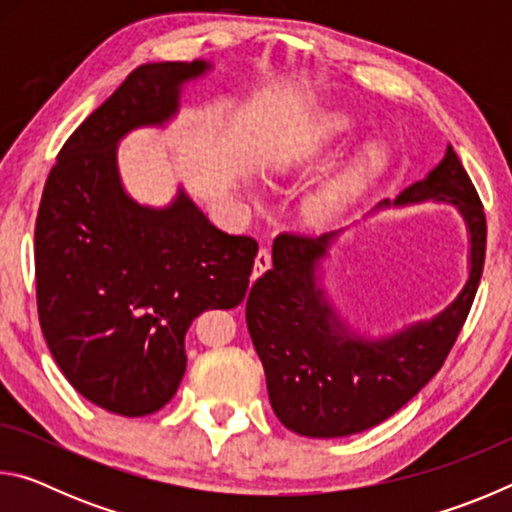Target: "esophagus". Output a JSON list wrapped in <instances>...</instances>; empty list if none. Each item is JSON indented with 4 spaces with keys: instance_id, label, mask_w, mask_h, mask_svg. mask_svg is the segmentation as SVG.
<instances>
[{
    "instance_id": "1",
    "label": "esophagus",
    "mask_w": 512,
    "mask_h": 512,
    "mask_svg": "<svg viewBox=\"0 0 512 512\" xmlns=\"http://www.w3.org/2000/svg\"><path fill=\"white\" fill-rule=\"evenodd\" d=\"M273 259H271V253H268V248H259V253L255 257V271H253V277H259L262 273H266L268 268H271Z\"/></svg>"
}]
</instances>
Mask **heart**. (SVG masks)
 Returning <instances> with one entry per match:
<instances>
[{
  "instance_id": "b5f03b06",
  "label": "heart",
  "mask_w": 512,
  "mask_h": 512,
  "mask_svg": "<svg viewBox=\"0 0 512 512\" xmlns=\"http://www.w3.org/2000/svg\"><path fill=\"white\" fill-rule=\"evenodd\" d=\"M352 121L348 117H334L329 119L323 126V135L332 137V135H341L345 131H350ZM377 158L372 155L366 162L357 164V167L348 169L341 173L339 178H334L332 183H327L318 189V192L309 198L307 210L314 216L316 221H329L339 214L345 205H348L354 196L361 192V187L366 185V180L370 176L372 167H375Z\"/></svg>"
}]
</instances>
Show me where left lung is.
<instances>
[{"mask_svg":"<svg viewBox=\"0 0 512 512\" xmlns=\"http://www.w3.org/2000/svg\"><path fill=\"white\" fill-rule=\"evenodd\" d=\"M420 201L458 205L472 241L470 280L443 314L381 341L348 332L316 289V264L334 235L275 237L273 268L248 293L246 323L266 372L268 400L287 429L307 438L366 431L400 411L443 368L479 289L488 225L452 146L443 162L406 187L395 203Z\"/></svg>","mask_w":512,"mask_h":512,"instance_id":"1","label":"left lung"}]
</instances>
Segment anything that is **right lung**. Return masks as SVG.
<instances>
[{
	"mask_svg": "<svg viewBox=\"0 0 512 512\" xmlns=\"http://www.w3.org/2000/svg\"><path fill=\"white\" fill-rule=\"evenodd\" d=\"M210 67L149 63L69 135L36 219L42 334L69 384L110 413L160 411L185 375V334L205 309L246 298L257 241L228 235L180 192L164 210L121 189L115 146L178 110L180 85Z\"/></svg>",
	"mask_w": 512,
	"mask_h": 512,
	"instance_id": "1",
	"label": "right lung"
}]
</instances>
